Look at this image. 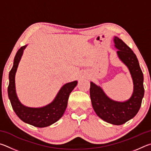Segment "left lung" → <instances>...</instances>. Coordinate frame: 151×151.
<instances>
[{"instance_id":"left-lung-1","label":"left lung","mask_w":151,"mask_h":151,"mask_svg":"<svg viewBox=\"0 0 151 151\" xmlns=\"http://www.w3.org/2000/svg\"><path fill=\"white\" fill-rule=\"evenodd\" d=\"M114 42L118 49L119 57L127 66L133 78V95L125 102L114 101L93 82H91L89 91L92 106L96 114L107 123L119 125L133 118L139 111L145 93L144 78L138 59L133 50L118 37H115Z\"/></svg>"}]
</instances>
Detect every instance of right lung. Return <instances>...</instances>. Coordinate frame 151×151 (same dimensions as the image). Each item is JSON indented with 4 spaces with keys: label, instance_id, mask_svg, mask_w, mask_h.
I'll return each instance as SVG.
<instances>
[{
    "label": "right lung",
    "instance_id": "right-lung-1",
    "mask_svg": "<svg viewBox=\"0 0 151 151\" xmlns=\"http://www.w3.org/2000/svg\"><path fill=\"white\" fill-rule=\"evenodd\" d=\"M26 46L21 47L16 54L13 67L9 72L8 95L13 110L21 120L37 127H45L55 123L62 117L67 107L69 96L78 82L75 81L66 83L61 88L54 101L44 107L30 108L24 106L17 96L14 79L18 63Z\"/></svg>",
    "mask_w": 151,
    "mask_h": 151
}]
</instances>
